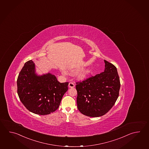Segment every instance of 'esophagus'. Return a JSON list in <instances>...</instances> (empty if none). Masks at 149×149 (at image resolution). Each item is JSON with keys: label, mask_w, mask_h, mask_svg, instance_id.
Listing matches in <instances>:
<instances>
[{"label": "esophagus", "mask_w": 149, "mask_h": 149, "mask_svg": "<svg viewBox=\"0 0 149 149\" xmlns=\"http://www.w3.org/2000/svg\"><path fill=\"white\" fill-rule=\"evenodd\" d=\"M68 86H69V88H74L75 85L72 82H70L69 84H68Z\"/></svg>", "instance_id": "obj_1"}]
</instances>
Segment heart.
Instances as JSON below:
<instances>
[{"mask_svg": "<svg viewBox=\"0 0 149 149\" xmlns=\"http://www.w3.org/2000/svg\"><path fill=\"white\" fill-rule=\"evenodd\" d=\"M76 71H77V70H72L70 72L73 73L75 72ZM89 73H90V70L88 69H83V70H81L76 73V77L79 81H83L87 78Z\"/></svg>", "mask_w": 149, "mask_h": 149, "instance_id": "heart-1", "label": "heart"}]
</instances>
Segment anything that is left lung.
Masks as SVG:
<instances>
[{
    "mask_svg": "<svg viewBox=\"0 0 149 149\" xmlns=\"http://www.w3.org/2000/svg\"><path fill=\"white\" fill-rule=\"evenodd\" d=\"M103 72L76 83L77 108L82 114L97 117L106 114L119 96L120 80L116 67L104 60Z\"/></svg>",
    "mask_w": 149,
    "mask_h": 149,
    "instance_id": "obj_1",
    "label": "left lung"
}]
</instances>
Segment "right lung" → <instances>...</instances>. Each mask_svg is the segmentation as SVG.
<instances>
[{
	"label": "right lung",
	"instance_id": "1",
	"mask_svg": "<svg viewBox=\"0 0 149 149\" xmlns=\"http://www.w3.org/2000/svg\"><path fill=\"white\" fill-rule=\"evenodd\" d=\"M68 83H60L51 73L38 75L32 60L25 63L17 80L22 103L31 112L46 115L58 109Z\"/></svg>",
	"mask_w": 149,
	"mask_h": 149
}]
</instances>
